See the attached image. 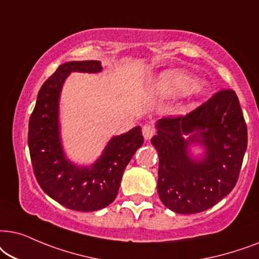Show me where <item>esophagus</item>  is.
<instances>
[{
    "label": "esophagus",
    "mask_w": 259,
    "mask_h": 259,
    "mask_svg": "<svg viewBox=\"0 0 259 259\" xmlns=\"http://www.w3.org/2000/svg\"><path fill=\"white\" fill-rule=\"evenodd\" d=\"M142 134H143V137L146 140H150L151 137H153L154 135H155V129H154V126H151V125H144L143 126V129H142Z\"/></svg>",
    "instance_id": "obj_1"
}]
</instances>
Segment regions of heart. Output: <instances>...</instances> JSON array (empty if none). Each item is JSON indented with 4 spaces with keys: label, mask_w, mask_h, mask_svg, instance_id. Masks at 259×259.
<instances>
[{
    "label": "heart",
    "mask_w": 259,
    "mask_h": 259,
    "mask_svg": "<svg viewBox=\"0 0 259 259\" xmlns=\"http://www.w3.org/2000/svg\"><path fill=\"white\" fill-rule=\"evenodd\" d=\"M154 90L157 95L165 98L180 97L184 95L201 96L206 92L205 84L195 82L193 75L181 70H167L157 75L154 81Z\"/></svg>",
    "instance_id": "obj_1"
}]
</instances>
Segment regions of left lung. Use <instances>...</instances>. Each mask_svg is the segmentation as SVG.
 <instances>
[{
	"instance_id": "left-lung-1",
	"label": "left lung",
	"mask_w": 259,
	"mask_h": 259,
	"mask_svg": "<svg viewBox=\"0 0 259 259\" xmlns=\"http://www.w3.org/2000/svg\"><path fill=\"white\" fill-rule=\"evenodd\" d=\"M151 144L158 153L157 193L180 214L211 208L237 184L247 127L236 92L222 90L188 115L161 118ZM192 145H201L198 158Z\"/></svg>"
}]
</instances>
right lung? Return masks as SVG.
I'll return each mask as SVG.
<instances>
[{
  "instance_id": "1",
  "label": "right lung",
  "mask_w": 259,
  "mask_h": 259,
  "mask_svg": "<svg viewBox=\"0 0 259 259\" xmlns=\"http://www.w3.org/2000/svg\"><path fill=\"white\" fill-rule=\"evenodd\" d=\"M98 60L68 61L41 86L29 118L28 147L34 175L48 196L73 211L92 212L116 199L124 169L143 144L141 126L113 136L101 156L90 165H78L65 154L60 136L59 102L63 85L72 72L98 73Z\"/></svg>"
}]
</instances>
